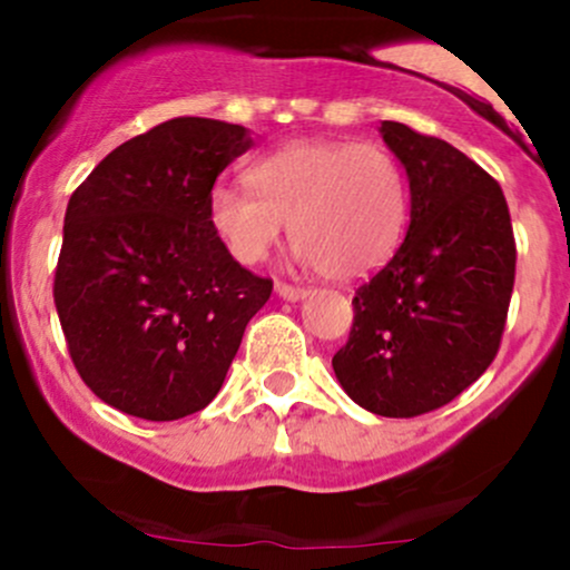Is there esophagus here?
<instances>
[{"mask_svg":"<svg viewBox=\"0 0 570 570\" xmlns=\"http://www.w3.org/2000/svg\"><path fill=\"white\" fill-rule=\"evenodd\" d=\"M276 294L281 299H303L307 289L305 286H294V284H286V281H276Z\"/></svg>","mask_w":570,"mask_h":570,"instance_id":"esophagus-1","label":"esophagus"}]
</instances>
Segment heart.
I'll list each match as a JSON object with an SVG mask.
<instances>
[{
    "mask_svg": "<svg viewBox=\"0 0 570 570\" xmlns=\"http://www.w3.org/2000/svg\"><path fill=\"white\" fill-rule=\"evenodd\" d=\"M248 189L219 185L208 219L238 263L257 265L289 225L292 246L324 278L351 284L389 263L410 214L404 168L381 144L303 139L246 171Z\"/></svg>",
    "mask_w": 570,
    "mask_h": 570,
    "instance_id": "heart-1",
    "label": "heart"
}]
</instances>
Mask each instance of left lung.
<instances>
[{
	"label": "left lung",
	"instance_id": "left-lung-1",
	"mask_svg": "<svg viewBox=\"0 0 570 570\" xmlns=\"http://www.w3.org/2000/svg\"><path fill=\"white\" fill-rule=\"evenodd\" d=\"M410 181V227L353 294L348 343L332 358L364 410H440L493 364L514 289L517 246L499 181L436 136L383 120Z\"/></svg>",
	"mask_w": 570,
	"mask_h": 570
}]
</instances>
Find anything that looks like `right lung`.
Returning <instances> with one entry per match:
<instances>
[{
    "instance_id": "add662e5",
    "label": "right lung",
    "mask_w": 570,
    "mask_h": 570,
    "mask_svg": "<svg viewBox=\"0 0 570 570\" xmlns=\"http://www.w3.org/2000/svg\"><path fill=\"white\" fill-rule=\"evenodd\" d=\"M248 147L244 126L174 117L71 193L53 299L71 364L115 410L166 423L206 407L271 297L208 219L214 181Z\"/></svg>"
}]
</instances>
